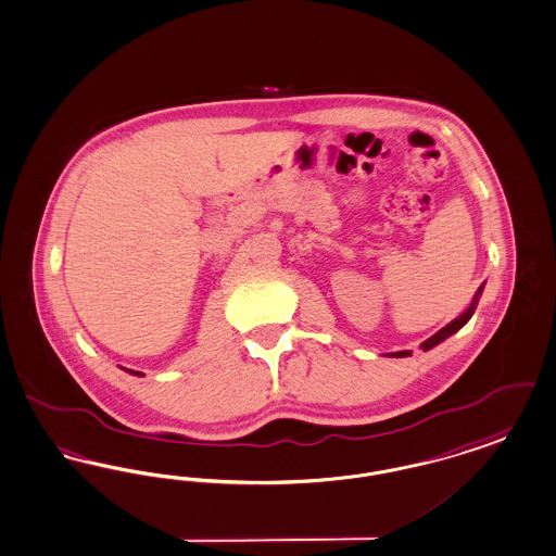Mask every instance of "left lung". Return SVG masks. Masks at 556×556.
<instances>
[{
  "mask_svg": "<svg viewBox=\"0 0 556 556\" xmlns=\"http://www.w3.org/2000/svg\"><path fill=\"white\" fill-rule=\"evenodd\" d=\"M482 291H484V283L478 288L476 291V295H473V302L469 304V308H467L464 314H459L455 320H451L446 327H443L441 331H437V333L432 334L430 339H426L424 343H420V348H422L424 352H428V350H432V348H437L439 343H443L446 337H451L453 333H457L464 325H466L467 320L471 318V314L476 312V306H478V300H480V295H482ZM389 357H405L409 356V352H395V354H387Z\"/></svg>",
  "mask_w": 556,
  "mask_h": 556,
  "instance_id": "left-lung-1",
  "label": "left lung"
}]
</instances>
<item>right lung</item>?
<instances>
[{"label": "right lung", "mask_w": 556, "mask_h": 556, "mask_svg": "<svg viewBox=\"0 0 556 556\" xmlns=\"http://www.w3.org/2000/svg\"><path fill=\"white\" fill-rule=\"evenodd\" d=\"M126 372H130V375H134V377H144L142 372H136V370H126Z\"/></svg>", "instance_id": "add662e5"}]
</instances>
